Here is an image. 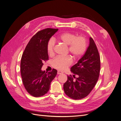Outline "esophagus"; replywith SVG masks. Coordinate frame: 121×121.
<instances>
[{
  "mask_svg": "<svg viewBox=\"0 0 121 121\" xmlns=\"http://www.w3.org/2000/svg\"><path fill=\"white\" fill-rule=\"evenodd\" d=\"M57 73H58V74L60 75V74H63V72H61V71H60V70H59V71H58Z\"/></svg>",
  "mask_w": 121,
  "mask_h": 121,
  "instance_id": "obj_1",
  "label": "esophagus"
}]
</instances>
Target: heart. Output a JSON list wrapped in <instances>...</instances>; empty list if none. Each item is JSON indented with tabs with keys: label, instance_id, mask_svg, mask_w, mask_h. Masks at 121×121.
<instances>
[{
	"label": "heart",
	"instance_id": "obj_1",
	"mask_svg": "<svg viewBox=\"0 0 121 121\" xmlns=\"http://www.w3.org/2000/svg\"><path fill=\"white\" fill-rule=\"evenodd\" d=\"M58 40L64 44L68 46L69 53L74 58L81 56L86 49V40L83 37H76L74 34L64 33L60 35ZM55 42L53 39H50L47 44L46 49L48 54L52 56L54 55ZM72 63V60L69 56H59L55 58L53 62V66L60 70H64L69 66Z\"/></svg>",
	"mask_w": 121,
	"mask_h": 121
}]
</instances>
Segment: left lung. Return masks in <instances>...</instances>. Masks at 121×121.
Returning <instances> with one entry per match:
<instances>
[{
    "label": "left lung",
    "instance_id": "obj_1",
    "mask_svg": "<svg viewBox=\"0 0 121 121\" xmlns=\"http://www.w3.org/2000/svg\"><path fill=\"white\" fill-rule=\"evenodd\" d=\"M100 57L94 41L89 38V44L86 51L78 62L70 69L78 77L75 80L71 75L67 76V81L63 84L65 93L70 98L80 100L86 97L96 85L100 74Z\"/></svg>",
    "mask_w": 121,
    "mask_h": 121
}]
</instances>
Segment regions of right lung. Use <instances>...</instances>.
<instances>
[{
	"instance_id": "1",
	"label": "right lung",
	"mask_w": 121,
	"mask_h": 121,
	"mask_svg": "<svg viewBox=\"0 0 121 121\" xmlns=\"http://www.w3.org/2000/svg\"><path fill=\"white\" fill-rule=\"evenodd\" d=\"M58 29L47 28L35 34L27 45L21 57L20 72L22 82L31 95L39 97L46 94L57 74L53 69L48 73L42 71L43 62L48 60L46 46Z\"/></svg>"
}]
</instances>
